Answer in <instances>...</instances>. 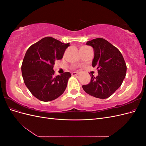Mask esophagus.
<instances>
[{
  "label": "esophagus",
  "instance_id": "obj_1",
  "mask_svg": "<svg viewBox=\"0 0 146 146\" xmlns=\"http://www.w3.org/2000/svg\"><path fill=\"white\" fill-rule=\"evenodd\" d=\"M78 74V73L77 72H72V76H77Z\"/></svg>",
  "mask_w": 146,
  "mask_h": 146
}]
</instances>
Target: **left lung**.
I'll return each instance as SVG.
<instances>
[{
	"label": "left lung",
	"instance_id": "1",
	"mask_svg": "<svg viewBox=\"0 0 146 146\" xmlns=\"http://www.w3.org/2000/svg\"><path fill=\"white\" fill-rule=\"evenodd\" d=\"M86 45L93 47L94 57L92 67L97 68L98 76H91L89 84L82 88L87 94L99 99L111 96L122 85L125 77L127 66L121 53L104 38L88 41Z\"/></svg>",
	"mask_w": 146,
	"mask_h": 146
}]
</instances>
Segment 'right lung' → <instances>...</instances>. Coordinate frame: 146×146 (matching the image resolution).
Instances as JSON below:
<instances>
[{
  "label": "right lung",
  "mask_w": 146,
  "mask_h": 146,
  "mask_svg": "<svg viewBox=\"0 0 146 146\" xmlns=\"http://www.w3.org/2000/svg\"><path fill=\"white\" fill-rule=\"evenodd\" d=\"M69 43L46 37L31 46L21 66L25 85L35 98L43 102L55 100L62 94L71 74L54 76L55 61L63 58Z\"/></svg>",
  "instance_id": "obj_1"
}]
</instances>
